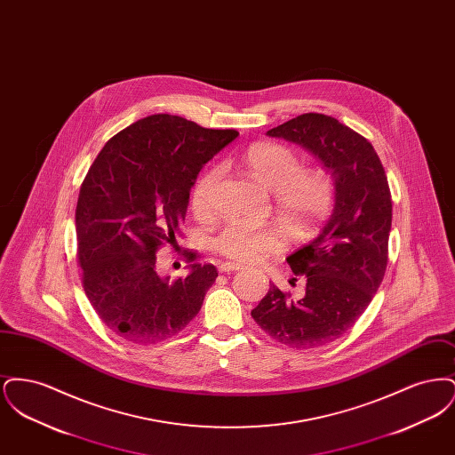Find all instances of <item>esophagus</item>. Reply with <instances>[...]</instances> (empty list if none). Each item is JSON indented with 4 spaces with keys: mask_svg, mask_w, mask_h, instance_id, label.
I'll use <instances>...</instances> for the list:
<instances>
[{
    "mask_svg": "<svg viewBox=\"0 0 455 455\" xmlns=\"http://www.w3.org/2000/svg\"><path fill=\"white\" fill-rule=\"evenodd\" d=\"M238 269H240V264H235V262H221L218 266L220 273H232V271H238Z\"/></svg>",
    "mask_w": 455,
    "mask_h": 455,
    "instance_id": "34e87169",
    "label": "esophagus"
}]
</instances>
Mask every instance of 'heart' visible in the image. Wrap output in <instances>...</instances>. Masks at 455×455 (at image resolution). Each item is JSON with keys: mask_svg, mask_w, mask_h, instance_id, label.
Wrapping results in <instances>:
<instances>
[{"mask_svg": "<svg viewBox=\"0 0 455 455\" xmlns=\"http://www.w3.org/2000/svg\"><path fill=\"white\" fill-rule=\"evenodd\" d=\"M245 164L260 184L275 193V204L291 228L305 230L324 218L334 203V182L319 169H302L299 155L278 143H258L247 148ZM221 167L213 165L197 177L191 191V208L201 220L215 212V193ZM215 249L228 259L256 262L284 249L276 225L228 223L215 238Z\"/></svg>", "mask_w": 455, "mask_h": 455, "instance_id": "heart-1", "label": "heart"}]
</instances>
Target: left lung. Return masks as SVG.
<instances>
[{
  "mask_svg": "<svg viewBox=\"0 0 455 455\" xmlns=\"http://www.w3.org/2000/svg\"><path fill=\"white\" fill-rule=\"evenodd\" d=\"M267 134L314 153L334 177L336 203L319 235L286 258L305 280L302 299L271 284L251 315L282 345L324 347L355 325L384 280L392 223L387 175L367 138L331 116L307 112Z\"/></svg>",
  "mask_w": 455,
  "mask_h": 455,
  "instance_id": "1",
  "label": "left lung"
}]
</instances>
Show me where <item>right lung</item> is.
Returning a JSON list of instances; mask_svg holds the SVG:
<instances>
[{
    "mask_svg": "<svg viewBox=\"0 0 455 455\" xmlns=\"http://www.w3.org/2000/svg\"><path fill=\"white\" fill-rule=\"evenodd\" d=\"M237 136L153 114L112 136L88 169L75 213L76 256L88 300L119 338L155 345L197 315L217 267L184 251L191 273L169 282L156 273V252L177 249L197 173Z\"/></svg>",
    "mask_w": 455,
    "mask_h": 455,
    "instance_id": "1",
    "label": "right lung"
}]
</instances>
